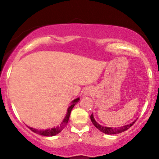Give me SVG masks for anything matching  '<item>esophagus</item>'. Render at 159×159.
Listing matches in <instances>:
<instances>
[{
	"mask_svg": "<svg viewBox=\"0 0 159 159\" xmlns=\"http://www.w3.org/2000/svg\"><path fill=\"white\" fill-rule=\"evenodd\" d=\"M84 95H87V96H88L89 94H90V92L89 90H85L84 92Z\"/></svg>",
	"mask_w": 159,
	"mask_h": 159,
	"instance_id": "esophagus-1",
	"label": "esophagus"
}]
</instances>
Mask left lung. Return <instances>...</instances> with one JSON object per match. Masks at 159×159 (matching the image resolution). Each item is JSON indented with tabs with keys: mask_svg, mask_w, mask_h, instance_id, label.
<instances>
[{
	"mask_svg": "<svg viewBox=\"0 0 159 159\" xmlns=\"http://www.w3.org/2000/svg\"><path fill=\"white\" fill-rule=\"evenodd\" d=\"M90 120H91V121H92L93 124L97 128L98 130L101 131L102 132L105 133V134H119V133L125 132V131H126L127 129H129V128L132 126L133 124L135 123V121H136V120H134V121L132 122V123L128 124V125H123V126L114 128V127H105V126H102V125H99V124H98L97 122L95 120L93 114H91V116H90Z\"/></svg>",
	"mask_w": 159,
	"mask_h": 159,
	"instance_id": "left-lung-1",
	"label": "left lung"
}]
</instances>
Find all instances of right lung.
<instances>
[{
    "mask_svg": "<svg viewBox=\"0 0 159 159\" xmlns=\"http://www.w3.org/2000/svg\"><path fill=\"white\" fill-rule=\"evenodd\" d=\"M78 101H79V98H75V99H74L73 101L72 102V105L69 107L68 110H67V114H66V115L65 118L63 119V122H62L60 126H57L56 128H52V129H45V130H39V129H34V128H31V127H28V128L32 131V132L36 133V134H40V135L48 136V137L56 135V134H57L58 133L61 132V131L64 129L66 125V124L69 121V116H70L72 109L73 108V107L75 105V104L78 102Z\"/></svg>",
    "mask_w": 159,
    "mask_h": 159,
    "instance_id": "obj_1",
    "label": "right lung"
}]
</instances>
